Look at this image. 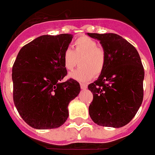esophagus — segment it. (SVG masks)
Instances as JSON below:
<instances>
[{
	"mask_svg": "<svg viewBox=\"0 0 155 155\" xmlns=\"http://www.w3.org/2000/svg\"><path fill=\"white\" fill-rule=\"evenodd\" d=\"M80 87H81V89H83V90H85V89H87V84H80Z\"/></svg>",
	"mask_w": 155,
	"mask_h": 155,
	"instance_id": "obj_1",
	"label": "esophagus"
}]
</instances>
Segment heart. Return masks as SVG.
<instances>
[{"instance_id": "1", "label": "heart", "mask_w": 155, "mask_h": 155, "mask_svg": "<svg viewBox=\"0 0 155 155\" xmlns=\"http://www.w3.org/2000/svg\"><path fill=\"white\" fill-rule=\"evenodd\" d=\"M78 60L81 66L69 77L78 81H87L101 74L106 66L107 55L104 49L98 46L97 41L89 36H82L73 41L72 50L65 48L62 53L65 70H74L78 65Z\"/></svg>"}]
</instances>
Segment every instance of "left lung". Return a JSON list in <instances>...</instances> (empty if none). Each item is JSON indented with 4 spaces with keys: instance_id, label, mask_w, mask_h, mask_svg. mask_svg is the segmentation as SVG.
<instances>
[{
    "instance_id": "8db88e82",
    "label": "left lung",
    "mask_w": 155,
    "mask_h": 155,
    "mask_svg": "<svg viewBox=\"0 0 155 155\" xmlns=\"http://www.w3.org/2000/svg\"><path fill=\"white\" fill-rule=\"evenodd\" d=\"M88 35L99 40L107 55L104 71L88 86L93 94L90 118L101 126H124L143 102L144 69L141 58L135 47L117 34Z\"/></svg>"
}]
</instances>
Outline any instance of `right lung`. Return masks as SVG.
<instances>
[{"label": "right lung", "instance_id": "obj_1", "mask_svg": "<svg viewBox=\"0 0 155 155\" xmlns=\"http://www.w3.org/2000/svg\"><path fill=\"white\" fill-rule=\"evenodd\" d=\"M72 35H44L19 50L12 65L13 102L24 121L38 130L58 128L68 118V104L80 92L67 74L62 53Z\"/></svg>", "mask_w": 155, "mask_h": 155}]
</instances>
